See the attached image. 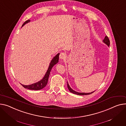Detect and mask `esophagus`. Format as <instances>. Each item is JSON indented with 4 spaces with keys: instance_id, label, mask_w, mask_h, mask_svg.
<instances>
[{
    "instance_id": "obj_1",
    "label": "esophagus",
    "mask_w": 126,
    "mask_h": 126,
    "mask_svg": "<svg viewBox=\"0 0 126 126\" xmlns=\"http://www.w3.org/2000/svg\"><path fill=\"white\" fill-rule=\"evenodd\" d=\"M66 54L65 53H64V52H62V53H60V54L59 55V58H60V59L63 60L66 57Z\"/></svg>"
}]
</instances>
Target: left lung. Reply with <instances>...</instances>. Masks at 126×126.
I'll list each match as a JSON object with an SVG mask.
<instances>
[{
  "label": "left lung",
  "instance_id": "left-lung-1",
  "mask_svg": "<svg viewBox=\"0 0 126 126\" xmlns=\"http://www.w3.org/2000/svg\"><path fill=\"white\" fill-rule=\"evenodd\" d=\"M103 41L104 42V43L105 44H106L108 47L110 46V39H109V38H108V36H105V37L104 39H103ZM67 87H68V89L69 91L71 92V93H73V94H74L79 95H90V94H92V93H93V92H94H94H91V93H79V92H75V91L73 90H72V89L69 87V85H68V83H67Z\"/></svg>",
  "mask_w": 126,
  "mask_h": 126
}]
</instances>
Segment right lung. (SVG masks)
<instances>
[{
	"mask_svg": "<svg viewBox=\"0 0 126 126\" xmlns=\"http://www.w3.org/2000/svg\"><path fill=\"white\" fill-rule=\"evenodd\" d=\"M30 21L29 20H28L26 21H25L23 23L22 26H23L25 24L29 22ZM59 53L55 57H54V58L53 59L51 63H50V64H49L48 68L45 75V77L41 80H40L36 83H33V84L30 85H23L22 84H21V85L25 88L31 90H39L40 89H42L44 88H45L47 86V81H48V77L49 75V73H50V72H51V70L52 67L59 61Z\"/></svg>",
	"mask_w": 126,
	"mask_h": 126,
	"instance_id": "1",
	"label": "right lung"
}]
</instances>
